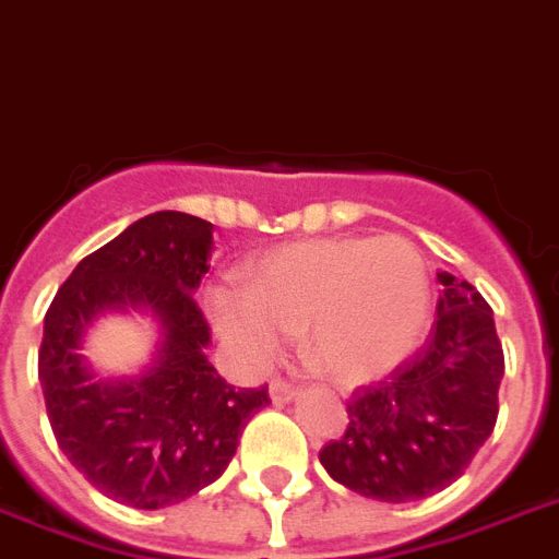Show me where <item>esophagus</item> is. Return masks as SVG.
<instances>
[{
	"label": "esophagus",
	"instance_id": "1",
	"mask_svg": "<svg viewBox=\"0 0 559 559\" xmlns=\"http://www.w3.org/2000/svg\"><path fill=\"white\" fill-rule=\"evenodd\" d=\"M295 396H298V388H295V384L284 382V379H272L270 382V399L275 405H287Z\"/></svg>",
	"mask_w": 559,
	"mask_h": 559
}]
</instances>
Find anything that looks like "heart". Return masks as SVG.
I'll return each mask as SVG.
<instances>
[{"mask_svg":"<svg viewBox=\"0 0 559 559\" xmlns=\"http://www.w3.org/2000/svg\"><path fill=\"white\" fill-rule=\"evenodd\" d=\"M217 330L249 361L304 333L307 358L335 382H367L419 347L430 319L428 266L411 240L319 238L261 255L243 289L215 287Z\"/></svg>","mask_w":559,"mask_h":559,"instance_id":"obj_1","label":"heart"}]
</instances>
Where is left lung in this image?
<instances>
[{"label": "left lung", "instance_id": "left-lung-1", "mask_svg": "<svg viewBox=\"0 0 559 559\" xmlns=\"http://www.w3.org/2000/svg\"><path fill=\"white\" fill-rule=\"evenodd\" d=\"M437 278L442 295L428 342L388 379L353 390L344 437L319 453L335 483L370 500L442 491L497 425L506 358L491 307L468 281Z\"/></svg>", "mask_w": 559, "mask_h": 559}]
</instances>
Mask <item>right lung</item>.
Here are the masks:
<instances>
[{
  "instance_id": "obj_1",
  "label": "right lung",
  "mask_w": 559,
  "mask_h": 559,
  "mask_svg": "<svg viewBox=\"0 0 559 559\" xmlns=\"http://www.w3.org/2000/svg\"><path fill=\"white\" fill-rule=\"evenodd\" d=\"M212 229L186 212L140 217L85 255L45 312L39 384L59 451L97 491L154 511L212 485L238 451L264 388L226 384L209 365V324L194 289L209 272ZM152 311L162 326L140 377L97 380L79 353L106 311Z\"/></svg>"
}]
</instances>
